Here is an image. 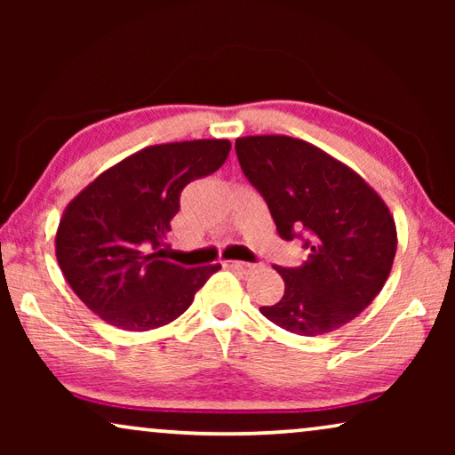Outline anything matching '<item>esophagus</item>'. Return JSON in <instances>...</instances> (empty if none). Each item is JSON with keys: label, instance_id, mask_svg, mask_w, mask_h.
<instances>
[{"label": "esophagus", "instance_id": "obj_1", "mask_svg": "<svg viewBox=\"0 0 455 455\" xmlns=\"http://www.w3.org/2000/svg\"><path fill=\"white\" fill-rule=\"evenodd\" d=\"M223 265L229 267V269H235V271H242V273H251L254 269L252 263H242V260H226Z\"/></svg>", "mask_w": 455, "mask_h": 455}]
</instances>
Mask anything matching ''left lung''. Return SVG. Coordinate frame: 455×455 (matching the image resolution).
<instances>
[{"label":"left lung","instance_id":"obj_1","mask_svg":"<svg viewBox=\"0 0 455 455\" xmlns=\"http://www.w3.org/2000/svg\"><path fill=\"white\" fill-rule=\"evenodd\" d=\"M242 172L263 195L277 234L307 235L302 267H275L285 290L263 307L285 331H338L358 316L387 282L395 259L394 215L366 180L307 140L283 134L235 139Z\"/></svg>","mask_w":455,"mask_h":455}]
</instances>
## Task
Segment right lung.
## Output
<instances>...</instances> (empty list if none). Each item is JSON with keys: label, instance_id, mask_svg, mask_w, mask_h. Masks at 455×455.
Wrapping results in <instances>:
<instances>
[{"label": "right lung", "instance_id": "add662e5", "mask_svg": "<svg viewBox=\"0 0 455 455\" xmlns=\"http://www.w3.org/2000/svg\"><path fill=\"white\" fill-rule=\"evenodd\" d=\"M228 139L153 145L122 159L68 203L55 257L86 308L124 331H148L178 319L221 265L186 269L164 259L172 217L192 180L228 159Z\"/></svg>", "mask_w": 455, "mask_h": 455}]
</instances>
